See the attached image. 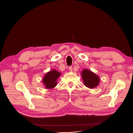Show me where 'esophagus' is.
I'll list each match as a JSON object with an SVG mask.
<instances>
[{"mask_svg": "<svg viewBox=\"0 0 133 133\" xmlns=\"http://www.w3.org/2000/svg\"><path fill=\"white\" fill-rule=\"evenodd\" d=\"M69 71H70L71 72H72L73 71V67L72 66L69 67Z\"/></svg>", "mask_w": 133, "mask_h": 133, "instance_id": "esophagus-1", "label": "esophagus"}]
</instances>
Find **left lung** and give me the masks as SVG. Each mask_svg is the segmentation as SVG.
I'll return each mask as SVG.
<instances>
[{"mask_svg":"<svg viewBox=\"0 0 133 133\" xmlns=\"http://www.w3.org/2000/svg\"><path fill=\"white\" fill-rule=\"evenodd\" d=\"M81 76L84 85L88 88H94L99 85V76L91 71L85 69L81 72Z\"/></svg>","mask_w":133,"mask_h":133,"instance_id":"left-lung-1","label":"left lung"}]
</instances>
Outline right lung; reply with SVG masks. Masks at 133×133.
<instances>
[{
  "mask_svg": "<svg viewBox=\"0 0 133 133\" xmlns=\"http://www.w3.org/2000/svg\"><path fill=\"white\" fill-rule=\"evenodd\" d=\"M61 73L55 69L47 72L44 76L43 83L46 89H52L57 85V79L59 78Z\"/></svg>",
  "mask_w": 133,
  "mask_h": 133,
  "instance_id": "1",
  "label": "right lung"
}]
</instances>
